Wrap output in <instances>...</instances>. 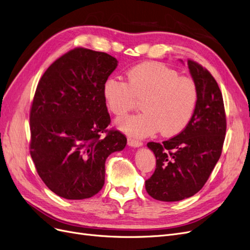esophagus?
Returning <instances> with one entry per match:
<instances>
[{
  "label": "esophagus",
  "instance_id": "1",
  "mask_svg": "<svg viewBox=\"0 0 250 250\" xmlns=\"http://www.w3.org/2000/svg\"><path fill=\"white\" fill-rule=\"evenodd\" d=\"M127 144L130 146H133V147H140L143 145V142L137 140V139H133V138H128Z\"/></svg>",
  "mask_w": 250,
  "mask_h": 250
}]
</instances>
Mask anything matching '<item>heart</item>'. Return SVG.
<instances>
[{
  "label": "heart",
  "mask_w": 250,
  "mask_h": 250,
  "mask_svg": "<svg viewBox=\"0 0 250 250\" xmlns=\"http://www.w3.org/2000/svg\"><path fill=\"white\" fill-rule=\"evenodd\" d=\"M107 108L124 116L142 100L140 113L118 119L117 125L135 137L149 136L161 130L165 136L181 133L188 126L199 101V88L190 77L160 62H144L126 73V82L109 77L103 85Z\"/></svg>",
  "instance_id": "1"
}]
</instances>
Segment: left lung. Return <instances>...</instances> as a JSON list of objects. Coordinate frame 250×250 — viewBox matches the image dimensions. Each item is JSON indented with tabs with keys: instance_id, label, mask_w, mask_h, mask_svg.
<instances>
[{
	"instance_id": "obj_1",
	"label": "left lung",
	"mask_w": 250,
	"mask_h": 250,
	"mask_svg": "<svg viewBox=\"0 0 250 250\" xmlns=\"http://www.w3.org/2000/svg\"><path fill=\"white\" fill-rule=\"evenodd\" d=\"M199 88V101L188 126L163 143L148 142L156 167L145 181L155 200L175 202L197 193L207 182L218 162L226 138L224 99L211 73L193 60L188 61Z\"/></svg>"
}]
</instances>
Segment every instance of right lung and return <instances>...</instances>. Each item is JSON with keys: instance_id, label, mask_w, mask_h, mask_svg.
Wrapping results in <instances>:
<instances>
[{"instance_id": "right-lung-1", "label": "right lung", "mask_w": 250, "mask_h": 250, "mask_svg": "<svg viewBox=\"0 0 250 250\" xmlns=\"http://www.w3.org/2000/svg\"><path fill=\"white\" fill-rule=\"evenodd\" d=\"M117 61L106 52L74 48L54 61L37 85L30 110V153L51 191L87 199L105 183V162L123 150L126 137L108 128L103 97Z\"/></svg>"}]
</instances>
